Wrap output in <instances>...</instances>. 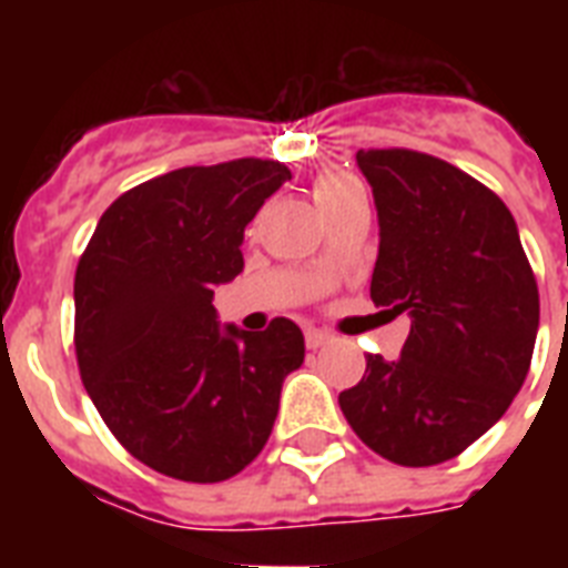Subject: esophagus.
<instances>
[{"label":"esophagus","mask_w":568,"mask_h":568,"mask_svg":"<svg viewBox=\"0 0 568 568\" xmlns=\"http://www.w3.org/2000/svg\"><path fill=\"white\" fill-rule=\"evenodd\" d=\"M333 342V336L329 333H324V329H315V327H306V347L310 351H318V347L329 345Z\"/></svg>","instance_id":"34e87169"}]
</instances>
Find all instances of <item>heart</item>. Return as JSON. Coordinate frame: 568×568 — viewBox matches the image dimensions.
<instances>
[{
  "mask_svg": "<svg viewBox=\"0 0 568 568\" xmlns=\"http://www.w3.org/2000/svg\"><path fill=\"white\" fill-rule=\"evenodd\" d=\"M354 191H359L356 180H351L347 173L338 171L318 173L315 182H312V196H315V203L321 205V212L324 214H327L329 209H336V205L342 203V200H347Z\"/></svg>",
  "mask_w": 568,
  "mask_h": 568,
  "instance_id": "1",
  "label": "heart"
}]
</instances>
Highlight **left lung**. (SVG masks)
<instances>
[{
	"label": "left lung",
	"instance_id": "obj_1",
	"mask_svg": "<svg viewBox=\"0 0 568 568\" xmlns=\"http://www.w3.org/2000/svg\"><path fill=\"white\" fill-rule=\"evenodd\" d=\"M379 253L372 301L406 312L400 359L368 356L338 395L354 433L397 466H439L493 427L528 377L537 276L501 196L436 155L359 150Z\"/></svg>",
	"mask_w": 568,
	"mask_h": 568
}]
</instances>
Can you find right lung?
Masks as SVG:
<instances>
[{"label": "right lung", "instance_id": "right-lung-1", "mask_svg": "<svg viewBox=\"0 0 568 568\" xmlns=\"http://www.w3.org/2000/svg\"><path fill=\"white\" fill-rule=\"evenodd\" d=\"M292 171L271 159L180 168L120 194L75 267V359L114 439L176 480L239 475L274 430L301 327H226L214 285L244 271L241 241Z\"/></svg>", "mask_w": 568, "mask_h": 568}]
</instances>
